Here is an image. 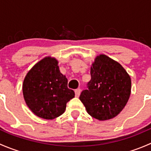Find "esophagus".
<instances>
[{"instance_id":"obj_1","label":"esophagus","mask_w":151,"mask_h":151,"mask_svg":"<svg viewBox=\"0 0 151 151\" xmlns=\"http://www.w3.org/2000/svg\"><path fill=\"white\" fill-rule=\"evenodd\" d=\"M74 92H75V96L79 97L80 95V93H81V90H80V88H77V89H76L75 91H74Z\"/></svg>"}]
</instances>
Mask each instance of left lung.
Here are the masks:
<instances>
[{
    "label": "left lung",
    "instance_id": "left-lung-1",
    "mask_svg": "<svg viewBox=\"0 0 151 151\" xmlns=\"http://www.w3.org/2000/svg\"><path fill=\"white\" fill-rule=\"evenodd\" d=\"M91 75L87 89L80 94V101L93 118L99 121L115 118L130 96V77L120 63L105 55L96 58Z\"/></svg>",
    "mask_w": 151,
    "mask_h": 151
}]
</instances>
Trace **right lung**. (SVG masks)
<instances>
[{
    "label": "right lung",
    "instance_id": "1",
    "mask_svg": "<svg viewBox=\"0 0 151 151\" xmlns=\"http://www.w3.org/2000/svg\"><path fill=\"white\" fill-rule=\"evenodd\" d=\"M56 59L45 58L27 74L22 85L25 101L39 118L54 119L65 112L66 103L74 97L66 77L60 72Z\"/></svg>",
    "mask_w": 151,
    "mask_h": 151
}]
</instances>
